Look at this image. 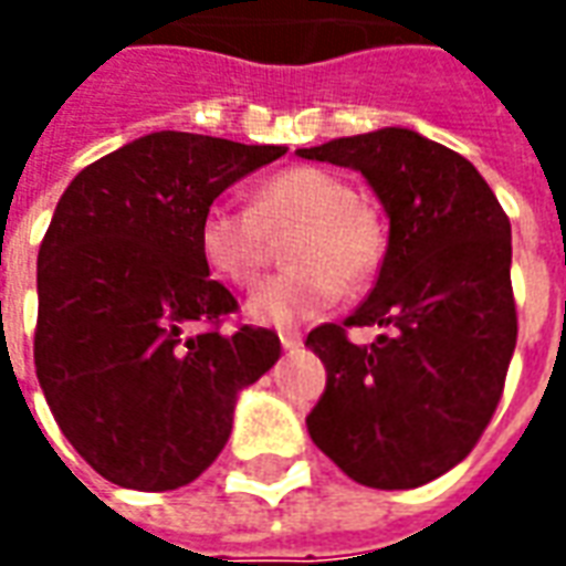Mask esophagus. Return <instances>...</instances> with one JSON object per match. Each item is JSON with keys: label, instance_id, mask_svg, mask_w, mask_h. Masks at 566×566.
<instances>
[{"label": "esophagus", "instance_id": "34e87169", "mask_svg": "<svg viewBox=\"0 0 566 566\" xmlns=\"http://www.w3.org/2000/svg\"><path fill=\"white\" fill-rule=\"evenodd\" d=\"M279 339H282V348H287V352H291V348H300V345H303V333H300V331H282V333H279Z\"/></svg>", "mask_w": 566, "mask_h": 566}]
</instances>
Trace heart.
Returning a JSON list of instances; mask_svg holds the SVG:
<instances>
[{
    "label": "heart",
    "instance_id": "heart-1",
    "mask_svg": "<svg viewBox=\"0 0 566 566\" xmlns=\"http://www.w3.org/2000/svg\"><path fill=\"white\" fill-rule=\"evenodd\" d=\"M287 239V263L248 296L245 315L263 327H294L331 308L343 284L360 287L379 270L385 230L357 202L355 187L315 166L263 178L251 206L211 202L199 221V251L214 275L251 287L272 260V239Z\"/></svg>",
    "mask_w": 566,
    "mask_h": 566
}]
</instances>
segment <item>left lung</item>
Returning <instances> with one entry per match:
<instances>
[{
	"label": "left lung",
	"mask_w": 566,
	"mask_h": 566,
	"mask_svg": "<svg viewBox=\"0 0 566 566\" xmlns=\"http://www.w3.org/2000/svg\"><path fill=\"white\" fill-rule=\"evenodd\" d=\"M296 154L357 169L391 221L367 300L308 333L327 369L308 437L360 485H427L473 451L503 394L518 336L510 218L473 163L412 129ZM373 323L389 327L373 346L347 339Z\"/></svg>",
	"instance_id": "obj_1"
}]
</instances>
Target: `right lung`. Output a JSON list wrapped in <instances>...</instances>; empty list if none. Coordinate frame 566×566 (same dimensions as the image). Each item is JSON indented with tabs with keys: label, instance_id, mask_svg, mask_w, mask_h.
Returning <instances> with one entry per match:
<instances>
[{
	"label": "right lung",
	"instance_id": "obj_1",
	"mask_svg": "<svg viewBox=\"0 0 566 566\" xmlns=\"http://www.w3.org/2000/svg\"><path fill=\"white\" fill-rule=\"evenodd\" d=\"M282 145L150 133L75 175L39 248L35 376L63 437L108 482L172 491L233 430L235 394L282 355L266 327L223 333L199 221Z\"/></svg>",
	"mask_w": 566,
	"mask_h": 566
}]
</instances>
